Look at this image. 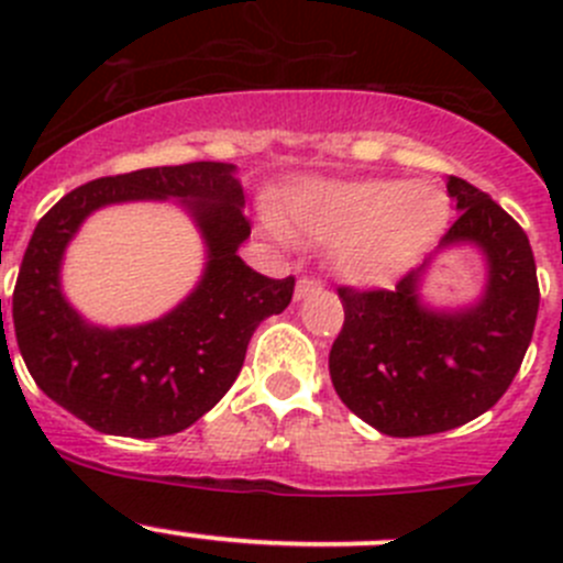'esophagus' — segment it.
I'll use <instances>...</instances> for the list:
<instances>
[{"instance_id":"esophagus-1","label":"esophagus","mask_w":563,"mask_h":563,"mask_svg":"<svg viewBox=\"0 0 563 563\" xmlns=\"http://www.w3.org/2000/svg\"><path fill=\"white\" fill-rule=\"evenodd\" d=\"M318 288H321V283L313 280V277H299V283H297V294H294V297H297V299H305V297H308V294L318 291Z\"/></svg>"}]
</instances>
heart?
I'll list each match as a JSON object with an SVG mask.
<instances>
[{
	"label": "heart",
	"mask_w": 563,
	"mask_h": 563,
	"mask_svg": "<svg viewBox=\"0 0 563 563\" xmlns=\"http://www.w3.org/2000/svg\"><path fill=\"white\" fill-rule=\"evenodd\" d=\"M294 229L332 242V266L356 283H387L424 253L450 220L433 181H316L288 203Z\"/></svg>",
	"instance_id": "heart-1"
}]
</instances>
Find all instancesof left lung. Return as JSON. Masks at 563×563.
I'll list each match as a JSON object with an SVG mask.
<instances>
[{
    "label": "left lung",
    "mask_w": 563,
    "mask_h": 563,
    "mask_svg": "<svg viewBox=\"0 0 563 563\" xmlns=\"http://www.w3.org/2000/svg\"><path fill=\"white\" fill-rule=\"evenodd\" d=\"M446 190L460 214L439 250L468 242L487 258L485 297L474 308H424V266L395 288H338L345 321L329 351L334 391L395 439L444 433L496 406L518 376L537 323V264L526 231L460 176H450Z\"/></svg>",
    "instance_id": "8db88e82"
}]
</instances>
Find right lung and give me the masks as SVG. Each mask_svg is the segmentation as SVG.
<instances>
[{"label": "right lung", "mask_w": 563, "mask_h": 563, "mask_svg": "<svg viewBox=\"0 0 563 563\" xmlns=\"http://www.w3.org/2000/svg\"><path fill=\"white\" fill-rule=\"evenodd\" d=\"M234 172L201 161L100 176L40 218L13 291L15 340L37 387L89 428L130 439L190 428L236 382L255 327L291 302L294 277L258 275L236 255L250 220ZM144 197H176L191 212L208 242V269L168 317L92 328L60 297V255L95 208Z\"/></svg>", "instance_id": "add662e5"}]
</instances>
